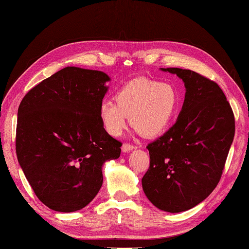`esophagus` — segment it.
Segmentation results:
<instances>
[{
  "label": "esophagus",
  "instance_id": "esophagus-1",
  "mask_svg": "<svg viewBox=\"0 0 249 249\" xmlns=\"http://www.w3.org/2000/svg\"><path fill=\"white\" fill-rule=\"evenodd\" d=\"M134 149H136V147L133 146V144L130 143H124L123 147H122V150H123V152H129L134 150Z\"/></svg>",
  "mask_w": 249,
  "mask_h": 249
}]
</instances>
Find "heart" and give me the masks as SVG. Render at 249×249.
<instances>
[{
    "label": "heart",
    "mask_w": 249,
    "mask_h": 249,
    "mask_svg": "<svg viewBox=\"0 0 249 249\" xmlns=\"http://www.w3.org/2000/svg\"><path fill=\"white\" fill-rule=\"evenodd\" d=\"M115 101L106 100L99 107V116L106 132L119 137L127 125L144 137L164 133L179 110L180 96L174 85L139 77L122 86Z\"/></svg>",
    "instance_id": "1"
}]
</instances>
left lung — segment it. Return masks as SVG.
Segmentation results:
<instances>
[{
	"instance_id": "8db88e82",
	"label": "left lung",
	"mask_w": 249,
	"mask_h": 249,
	"mask_svg": "<svg viewBox=\"0 0 249 249\" xmlns=\"http://www.w3.org/2000/svg\"><path fill=\"white\" fill-rule=\"evenodd\" d=\"M184 81L185 100L175 124L147 146L150 165L142 189L158 209H192L213 192L233 142L232 107L219 85L191 70L161 69Z\"/></svg>"
}]
</instances>
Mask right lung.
<instances>
[{
	"label": "right lung",
	"instance_id": "obj_1",
	"mask_svg": "<svg viewBox=\"0 0 249 249\" xmlns=\"http://www.w3.org/2000/svg\"><path fill=\"white\" fill-rule=\"evenodd\" d=\"M110 77L67 66L30 89L18 107L16 153L36 196L50 209H83L100 191L102 166L122 142L103 128L99 107Z\"/></svg>",
	"mask_w": 249,
	"mask_h": 249
}]
</instances>
